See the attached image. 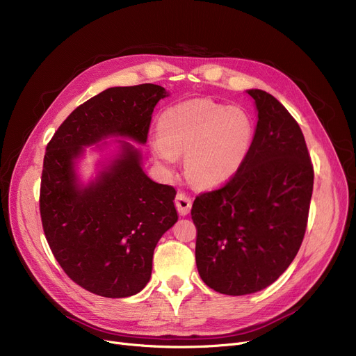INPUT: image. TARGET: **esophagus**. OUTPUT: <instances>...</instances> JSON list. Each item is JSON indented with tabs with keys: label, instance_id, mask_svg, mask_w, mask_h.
<instances>
[{
	"label": "esophagus",
	"instance_id": "1",
	"mask_svg": "<svg viewBox=\"0 0 356 356\" xmlns=\"http://www.w3.org/2000/svg\"><path fill=\"white\" fill-rule=\"evenodd\" d=\"M175 207L180 215H188L192 209V199L184 193H177L175 197Z\"/></svg>",
	"mask_w": 356,
	"mask_h": 356
}]
</instances>
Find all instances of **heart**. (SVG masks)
<instances>
[{
    "instance_id": "1",
    "label": "heart",
    "mask_w": 356,
    "mask_h": 356,
    "mask_svg": "<svg viewBox=\"0 0 356 356\" xmlns=\"http://www.w3.org/2000/svg\"><path fill=\"white\" fill-rule=\"evenodd\" d=\"M254 131V121L244 108L189 99L160 115L153 153L164 167L184 154L186 176L195 184L215 186L231 179L244 164Z\"/></svg>"
}]
</instances>
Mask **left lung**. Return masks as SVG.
Segmentation results:
<instances>
[{
    "label": "left lung",
    "mask_w": 356,
    "mask_h": 356,
    "mask_svg": "<svg viewBox=\"0 0 356 356\" xmlns=\"http://www.w3.org/2000/svg\"><path fill=\"white\" fill-rule=\"evenodd\" d=\"M250 153L220 188L196 196V266L218 293L263 290L297 255L307 228L314 170L305 136L290 112L261 89Z\"/></svg>",
    "instance_id": "obj_1"
}]
</instances>
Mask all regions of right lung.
I'll return each mask as SVG.
<instances>
[{"instance_id":"right-lung-1","label":"right lung","mask_w":356,"mask_h":356,"mask_svg":"<svg viewBox=\"0 0 356 356\" xmlns=\"http://www.w3.org/2000/svg\"><path fill=\"white\" fill-rule=\"evenodd\" d=\"M167 97L153 83L109 88L79 105L46 147L40 216L47 244L73 283L109 298L137 294L148 283L161 235L176 220V189L143 172L129 144L108 170L79 188L73 161L108 136L147 141L157 102Z\"/></svg>"}]
</instances>
